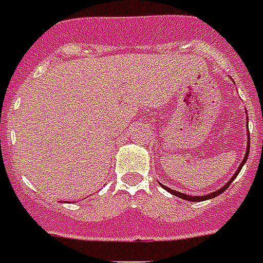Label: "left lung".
Returning <instances> with one entry per match:
<instances>
[{"label": "left lung", "mask_w": 263, "mask_h": 263, "mask_svg": "<svg viewBox=\"0 0 263 263\" xmlns=\"http://www.w3.org/2000/svg\"><path fill=\"white\" fill-rule=\"evenodd\" d=\"M248 154H249V143H248V148H247V153H245V158H243V160H242L241 165H239V168H238V171H236V173H235V176L232 177V178H231L230 181H228V182H227V184H225L224 187L221 188V190H218V191H215V193H211V194H208V195H202V197H191V195L182 194V193H178V191H174V190H171V188L164 187V185H163V187H164L165 190H167V191H168V193H170V194H174V195H176V197H180V198H182V200H187V201H197V202H198V201H204V200H210V198H214V197H217V195L222 194V193H224L225 190H227V188L230 187V184H231V182H232V180H235V177L238 176V173H239V171H241L242 165L245 164V161H247Z\"/></svg>", "instance_id": "8db88e82"}]
</instances>
